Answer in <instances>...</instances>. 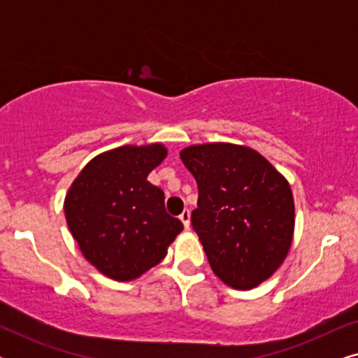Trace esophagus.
Segmentation results:
<instances>
[{
  "mask_svg": "<svg viewBox=\"0 0 358 358\" xmlns=\"http://www.w3.org/2000/svg\"><path fill=\"white\" fill-rule=\"evenodd\" d=\"M179 220L184 223V228L189 229V227H190V212H189V210H184V212L179 215Z\"/></svg>",
  "mask_w": 358,
  "mask_h": 358,
  "instance_id": "34e87169",
  "label": "esophagus"
}]
</instances>
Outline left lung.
I'll return each instance as SVG.
<instances>
[{
  "label": "left lung",
  "instance_id": "8db88e82",
  "mask_svg": "<svg viewBox=\"0 0 358 358\" xmlns=\"http://www.w3.org/2000/svg\"><path fill=\"white\" fill-rule=\"evenodd\" d=\"M180 159L197 180L192 228L215 275L236 290L267 280L293 239L295 205L287 179L241 145H192Z\"/></svg>",
  "mask_w": 358,
  "mask_h": 358
}]
</instances>
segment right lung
<instances>
[{"label":"right lung","mask_w":358,"mask_h":358,"mask_svg":"<svg viewBox=\"0 0 358 358\" xmlns=\"http://www.w3.org/2000/svg\"><path fill=\"white\" fill-rule=\"evenodd\" d=\"M161 143L97 155L65 197L68 228L83 256L106 277L129 282L166 257L182 231L180 220L164 208V192L146 178L163 163Z\"/></svg>","instance_id":"add662e5"}]
</instances>
